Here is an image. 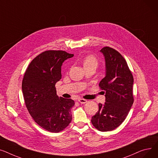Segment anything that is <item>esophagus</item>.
<instances>
[{
	"label": "esophagus",
	"mask_w": 158,
	"mask_h": 158,
	"mask_svg": "<svg viewBox=\"0 0 158 158\" xmlns=\"http://www.w3.org/2000/svg\"><path fill=\"white\" fill-rule=\"evenodd\" d=\"M78 101L80 102V103L81 104H85V103H86L87 102V101L86 99L81 98H78Z\"/></svg>",
	"instance_id": "obj_1"
}]
</instances>
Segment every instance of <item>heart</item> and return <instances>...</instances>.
I'll return each instance as SVG.
<instances>
[{
  "mask_svg": "<svg viewBox=\"0 0 158 158\" xmlns=\"http://www.w3.org/2000/svg\"><path fill=\"white\" fill-rule=\"evenodd\" d=\"M82 64L84 68H94L96 69L98 66V60L93 55H87L83 59Z\"/></svg>",
  "mask_w": 158,
  "mask_h": 158,
  "instance_id": "b5f03b06",
  "label": "heart"
}]
</instances>
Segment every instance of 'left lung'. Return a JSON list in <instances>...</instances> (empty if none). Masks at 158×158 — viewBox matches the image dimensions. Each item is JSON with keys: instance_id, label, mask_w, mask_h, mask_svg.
Instances as JSON below:
<instances>
[{"instance_id": "1", "label": "left lung", "mask_w": 158, "mask_h": 158, "mask_svg": "<svg viewBox=\"0 0 158 158\" xmlns=\"http://www.w3.org/2000/svg\"><path fill=\"white\" fill-rule=\"evenodd\" d=\"M103 53L106 75L99 86L105 91V103H99V110L91 123L101 131H112L121 124L130 110L133 101V77L127 64L118 52L105 46Z\"/></svg>"}]
</instances>
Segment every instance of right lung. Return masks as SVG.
Wrapping results in <instances>:
<instances>
[{
    "mask_svg": "<svg viewBox=\"0 0 158 158\" xmlns=\"http://www.w3.org/2000/svg\"><path fill=\"white\" fill-rule=\"evenodd\" d=\"M62 50H48L34 58L22 80V92L26 107L34 121L45 130L60 132L71 122V99L59 98L55 83L61 79L64 60L73 57Z\"/></svg>",
    "mask_w": 158,
    "mask_h": 158,
    "instance_id": "1",
    "label": "right lung"
}]
</instances>
